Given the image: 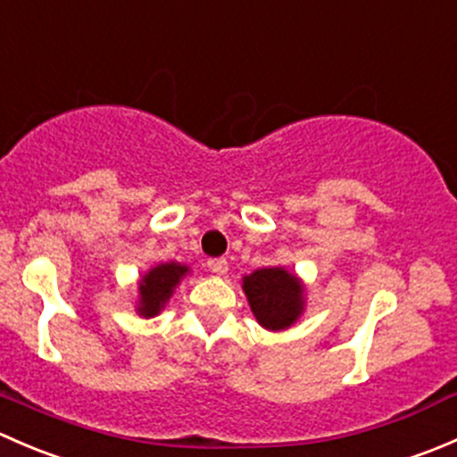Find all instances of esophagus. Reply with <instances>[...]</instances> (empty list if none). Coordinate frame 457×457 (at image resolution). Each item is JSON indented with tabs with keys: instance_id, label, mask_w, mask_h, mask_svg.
<instances>
[{
	"instance_id": "1",
	"label": "esophagus",
	"mask_w": 457,
	"mask_h": 457,
	"mask_svg": "<svg viewBox=\"0 0 457 457\" xmlns=\"http://www.w3.org/2000/svg\"><path fill=\"white\" fill-rule=\"evenodd\" d=\"M207 267L219 276L228 274V261H225V258H210V261H207Z\"/></svg>"
}]
</instances>
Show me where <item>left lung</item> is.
Listing matches in <instances>:
<instances>
[{"instance_id": "8db88e82", "label": "left lung", "mask_w": 457, "mask_h": 457, "mask_svg": "<svg viewBox=\"0 0 457 457\" xmlns=\"http://www.w3.org/2000/svg\"><path fill=\"white\" fill-rule=\"evenodd\" d=\"M256 320L265 329L278 331L292 325L303 312V285L280 267H265L243 278Z\"/></svg>"}]
</instances>
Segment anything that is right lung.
Segmentation results:
<instances>
[{
	"label": "right lung",
	"mask_w": 457,
	"mask_h": 457,
	"mask_svg": "<svg viewBox=\"0 0 457 457\" xmlns=\"http://www.w3.org/2000/svg\"><path fill=\"white\" fill-rule=\"evenodd\" d=\"M187 267L179 265V262H165V265L154 267L147 271L139 283L141 292V305L139 314L143 316H156L168 298L172 296V289L177 287L179 280L186 276Z\"/></svg>",
	"instance_id": "1"
}]
</instances>
